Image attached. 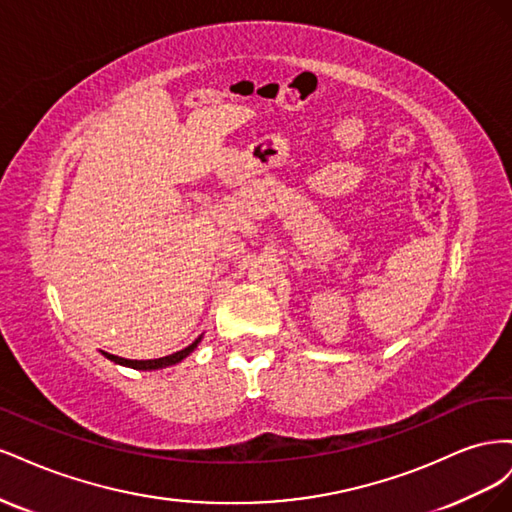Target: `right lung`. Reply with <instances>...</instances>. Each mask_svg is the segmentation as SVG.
Returning <instances> with one entry per match:
<instances>
[{
  "instance_id": "right-lung-1",
  "label": "right lung",
  "mask_w": 512,
  "mask_h": 512,
  "mask_svg": "<svg viewBox=\"0 0 512 512\" xmlns=\"http://www.w3.org/2000/svg\"><path fill=\"white\" fill-rule=\"evenodd\" d=\"M200 339H203V335H200L198 339H194V342L183 348L179 352H173L168 356H162V359H149V361H132V359H121V356H115L111 352H102L108 361H113L117 365H123V367H132V369H143V371H153V369H164V367H170V365H177L181 363L185 356H190L194 352V348L200 344Z\"/></svg>"
}]
</instances>
